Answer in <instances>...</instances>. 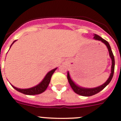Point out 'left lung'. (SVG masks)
<instances>
[{"label":"left lung","instance_id":"left-lung-1","mask_svg":"<svg viewBox=\"0 0 121 121\" xmlns=\"http://www.w3.org/2000/svg\"><path fill=\"white\" fill-rule=\"evenodd\" d=\"M93 36H94L93 39H94L95 40L101 41L102 43H103L105 46H106L107 49H108L110 57L111 59H112L111 73L110 75L109 76V78H108V79H107L103 84L94 88H85L79 86L77 85L75 82H74L72 79H71V78H70L69 72H67V79H68V81L69 82V84H70L72 89H73V90L74 92H75L76 93L79 95L84 96H90L94 95L99 93V92L100 91H101L103 89H104V88L110 83V82L111 80H112V78H113V76L114 70H115V58H114V55L113 54V52H112L109 43H108V42H107L106 40H105L104 39H103V38H101V37L98 35L95 34H94Z\"/></svg>","mask_w":121,"mask_h":121}]
</instances>
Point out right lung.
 Wrapping results in <instances>:
<instances>
[{
    "label": "right lung",
    "mask_w": 121,
    "mask_h": 121,
    "mask_svg": "<svg viewBox=\"0 0 121 121\" xmlns=\"http://www.w3.org/2000/svg\"><path fill=\"white\" fill-rule=\"evenodd\" d=\"M16 40L14 41L13 42V43L11 44V45L10 46V48L11 47V46L14 44ZM57 67L54 69L52 70H51V71L49 72L46 76L44 77V78H43V79L42 80L39 84H37V86L34 87H32L29 88V89H19V88H17L16 87H14V86L11 84L12 86L13 87L14 89H16V90H17L18 92H20V93H22L25 95H38L40 94V93H43L46 90V89H47L48 86L49 84L50 81H51V78L52 74L54 73V72L55 71Z\"/></svg>",
    "instance_id": "add662e5"
}]
</instances>
